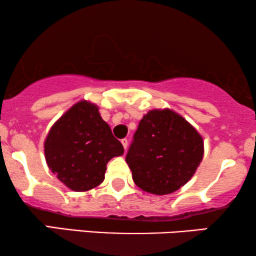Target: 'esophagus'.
<instances>
[{"mask_svg": "<svg viewBox=\"0 0 256 256\" xmlns=\"http://www.w3.org/2000/svg\"><path fill=\"white\" fill-rule=\"evenodd\" d=\"M121 143H122V146H124V150H127V148H128V140L127 138H124L121 141Z\"/></svg>", "mask_w": 256, "mask_h": 256, "instance_id": "34e87169", "label": "esophagus"}]
</instances>
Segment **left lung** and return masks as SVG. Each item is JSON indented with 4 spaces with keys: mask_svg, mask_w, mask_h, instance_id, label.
I'll use <instances>...</instances> for the list:
<instances>
[{
    "mask_svg": "<svg viewBox=\"0 0 256 256\" xmlns=\"http://www.w3.org/2000/svg\"><path fill=\"white\" fill-rule=\"evenodd\" d=\"M202 155V138L183 116L170 110H154L140 121L126 162L140 188L162 196L186 184Z\"/></svg>",
    "mask_w": 256,
    "mask_h": 256,
    "instance_id": "left-lung-1",
    "label": "left lung"
}]
</instances>
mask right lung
I'll use <instances>...</instances> for the list:
<instances>
[{
  "label": "right lung",
  "instance_id": "right-lung-1",
  "mask_svg": "<svg viewBox=\"0 0 256 256\" xmlns=\"http://www.w3.org/2000/svg\"><path fill=\"white\" fill-rule=\"evenodd\" d=\"M44 152L52 174L68 188L82 192L102 183L107 163L124 150L98 106L80 101L52 126Z\"/></svg>",
  "mask_w": 256,
  "mask_h": 256
}]
</instances>
